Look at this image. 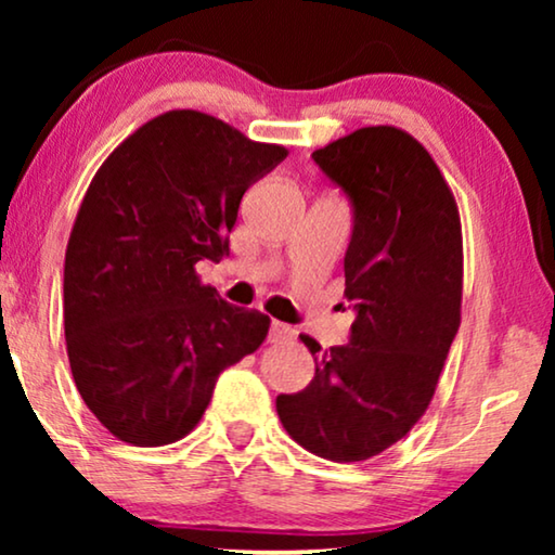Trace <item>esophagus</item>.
<instances>
[{
  "label": "esophagus",
  "instance_id": "34e87169",
  "mask_svg": "<svg viewBox=\"0 0 555 555\" xmlns=\"http://www.w3.org/2000/svg\"><path fill=\"white\" fill-rule=\"evenodd\" d=\"M293 338H295L293 325L272 321V325H270V340H272V344H285V340H293Z\"/></svg>",
  "mask_w": 555,
  "mask_h": 555
}]
</instances>
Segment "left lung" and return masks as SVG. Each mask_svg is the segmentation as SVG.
Returning a JSON list of instances; mask_svg holds the SVG:
<instances>
[{"label":"left lung","instance_id":"obj_1","mask_svg":"<svg viewBox=\"0 0 555 555\" xmlns=\"http://www.w3.org/2000/svg\"><path fill=\"white\" fill-rule=\"evenodd\" d=\"M353 202L344 272L351 340L315 356L300 393L278 416L300 447L361 462L397 444L435 397L462 310L460 209L435 158L397 126H366L313 151Z\"/></svg>","mask_w":555,"mask_h":555}]
</instances>
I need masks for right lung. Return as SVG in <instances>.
Instances as JSON below:
<instances>
[{
	"label": "right lung",
	"instance_id": "add662e5",
	"mask_svg": "<svg viewBox=\"0 0 555 555\" xmlns=\"http://www.w3.org/2000/svg\"><path fill=\"white\" fill-rule=\"evenodd\" d=\"M287 156L199 111H166L95 171L65 249L63 315L82 401L120 442L186 437L217 376L255 353L270 318L204 285L230 255L242 194Z\"/></svg>",
	"mask_w": 555,
	"mask_h": 555
}]
</instances>
